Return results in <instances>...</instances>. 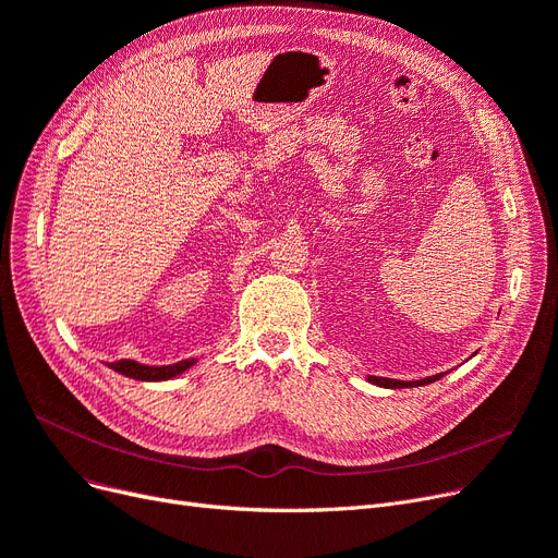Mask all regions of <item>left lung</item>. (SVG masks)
Here are the masks:
<instances>
[{"label": "left lung", "mask_w": 558, "mask_h": 558, "mask_svg": "<svg viewBox=\"0 0 558 558\" xmlns=\"http://www.w3.org/2000/svg\"><path fill=\"white\" fill-rule=\"evenodd\" d=\"M441 375H435V377H425V379H418V381H400V379H386V377H367L373 384L377 386H384V388H411V386H425V384H432L437 381Z\"/></svg>", "instance_id": "obj_1"}]
</instances>
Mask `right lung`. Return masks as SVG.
I'll use <instances>...</instances> for the list:
<instances>
[{"label":"right lung","mask_w":558,"mask_h":558,"mask_svg":"<svg viewBox=\"0 0 558 558\" xmlns=\"http://www.w3.org/2000/svg\"><path fill=\"white\" fill-rule=\"evenodd\" d=\"M191 365H195V359H185L179 361L174 365H142L137 361H129V359H121L117 363H110V367L114 373L123 375V377H131V379H140V381H162V379H172L181 373H185Z\"/></svg>","instance_id":"obj_1"}]
</instances>
